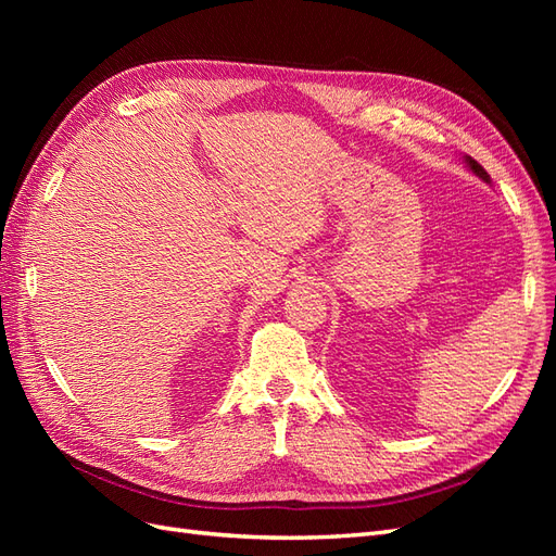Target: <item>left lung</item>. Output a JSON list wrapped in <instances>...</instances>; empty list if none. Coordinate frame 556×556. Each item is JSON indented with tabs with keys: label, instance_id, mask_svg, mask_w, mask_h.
Returning a JSON list of instances; mask_svg holds the SVG:
<instances>
[{
	"label": "left lung",
	"instance_id": "left-lung-1",
	"mask_svg": "<svg viewBox=\"0 0 556 556\" xmlns=\"http://www.w3.org/2000/svg\"><path fill=\"white\" fill-rule=\"evenodd\" d=\"M464 162H466V166H468V169H470V172H473V174H476V176H478L480 180H484V182H492V178H490V176H486V172L482 169V166H480V164H478V162H476L473 157H468V155H464Z\"/></svg>",
	"mask_w": 556,
	"mask_h": 556
}]
</instances>
